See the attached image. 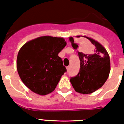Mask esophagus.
<instances>
[{"instance_id": "esophagus-1", "label": "esophagus", "mask_w": 124, "mask_h": 124, "mask_svg": "<svg viewBox=\"0 0 124 124\" xmlns=\"http://www.w3.org/2000/svg\"><path fill=\"white\" fill-rule=\"evenodd\" d=\"M66 69H67V72H69V69H70V67H69V66L67 67H66Z\"/></svg>"}]
</instances>
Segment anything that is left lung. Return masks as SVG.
<instances>
[{"instance_id": "obj_1", "label": "left lung", "mask_w": 124, "mask_h": 124, "mask_svg": "<svg viewBox=\"0 0 124 124\" xmlns=\"http://www.w3.org/2000/svg\"><path fill=\"white\" fill-rule=\"evenodd\" d=\"M82 37L88 41L81 46L75 43L73 38H69L73 48L78 49L80 61V72L70 78V82L77 92L90 94L100 88L108 79L111 70L110 58L106 49L98 41L87 36Z\"/></svg>"}]
</instances>
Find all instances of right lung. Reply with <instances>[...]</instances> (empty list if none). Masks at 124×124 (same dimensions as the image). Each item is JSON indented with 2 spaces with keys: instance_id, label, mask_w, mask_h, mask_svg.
I'll return each mask as SVG.
<instances>
[{
  "instance_id": "obj_1",
  "label": "right lung",
  "mask_w": 124,
  "mask_h": 124,
  "mask_svg": "<svg viewBox=\"0 0 124 124\" xmlns=\"http://www.w3.org/2000/svg\"><path fill=\"white\" fill-rule=\"evenodd\" d=\"M67 43L63 38L44 36L26 43L18 52L16 69L33 92L46 95L54 91L67 71L58 54Z\"/></svg>"
}]
</instances>
